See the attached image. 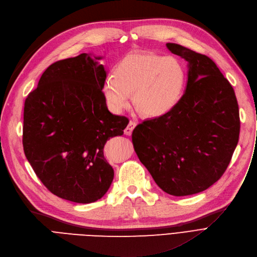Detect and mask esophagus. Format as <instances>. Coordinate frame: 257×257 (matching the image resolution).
Wrapping results in <instances>:
<instances>
[{"label": "esophagus", "mask_w": 257, "mask_h": 257, "mask_svg": "<svg viewBox=\"0 0 257 257\" xmlns=\"http://www.w3.org/2000/svg\"><path fill=\"white\" fill-rule=\"evenodd\" d=\"M136 122H134V121H130L128 122V124H127V126L125 127V130H124V134L126 135V136H131L132 135V133H133V131H134V128L136 127Z\"/></svg>", "instance_id": "obj_1"}]
</instances>
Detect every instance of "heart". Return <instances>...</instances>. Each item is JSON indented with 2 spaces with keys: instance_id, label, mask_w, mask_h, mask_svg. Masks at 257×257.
Listing matches in <instances>:
<instances>
[{
  "instance_id": "heart-1",
  "label": "heart",
  "mask_w": 257,
  "mask_h": 257,
  "mask_svg": "<svg viewBox=\"0 0 257 257\" xmlns=\"http://www.w3.org/2000/svg\"><path fill=\"white\" fill-rule=\"evenodd\" d=\"M187 79L183 63L174 57L150 52L126 55L101 86L102 95L113 113L133 102L142 115L156 118L171 111L183 94Z\"/></svg>"
}]
</instances>
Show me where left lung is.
<instances>
[{
	"label": "left lung",
	"mask_w": 257,
	"mask_h": 257,
	"mask_svg": "<svg viewBox=\"0 0 257 257\" xmlns=\"http://www.w3.org/2000/svg\"><path fill=\"white\" fill-rule=\"evenodd\" d=\"M188 62L183 97L133 131V144L156 184L173 196L200 193L225 172L238 142L239 114L230 83L208 57L166 44Z\"/></svg>",
	"instance_id": "1"
}]
</instances>
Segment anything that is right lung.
Returning <instances> with one entry per match:
<instances>
[{
  "mask_svg": "<svg viewBox=\"0 0 257 257\" xmlns=\"http://www.w3.org/2000/svg\"><path fill=\"white\" fill-rule=\"evenodd\" d=\"M101 56L83 53L45 70L25 101L23 144L36 175L58 197L91 203L114 178L104 144L123 135L128 120L107 108Z\"/></svg>",
  "mask_w": 257,
  "mask_h": 257,
  "instance_id": "1",
  "label": "right lung"
}]
</instances>
